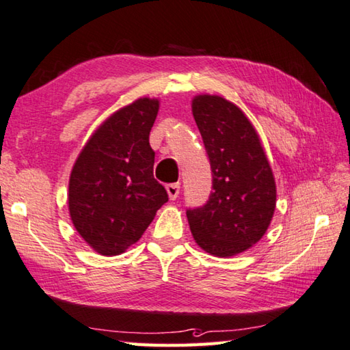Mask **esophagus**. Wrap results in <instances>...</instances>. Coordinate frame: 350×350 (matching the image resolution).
I'll return each instance as SVG.
<instances>
[{
	"label": "esophagus",
	"mask_w": 350,
	"mask_h": 350,
	"mask_svg": "<svg viewBox=\"0 0 350 350\" xmlns=\"http://www.w3.org/2000/svg\"><path fill=\"white\" fill-rule=\"evenodd\" d=\"M180 183H174V184H167L166 186V190H167V195L170 200H176L178 195H180Z\"/></svg>",
	"instance_id": "obj_1"
}]
</instances>
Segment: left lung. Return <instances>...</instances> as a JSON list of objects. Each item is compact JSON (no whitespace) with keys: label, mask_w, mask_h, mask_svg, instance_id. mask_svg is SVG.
Returning <instances> with one entry per match:
<instances>
[{"label":"left lung","mask_w":350,"mask_h":350,"mask_svg":"<svg viewBox=\"0 0 350 350\" xmlns=\"http://www.w3.org/2000/svg\"><path fill=\"white\" fill-rule=\"evenodd\" d=\"M192 113L206 146L213 192L187 210L195 242L216 257L243 253L262 239L275 210V181L259 134L227 98L195 96Z\"/></svg>","instance_id":"left-lung-1"}]
</instances>
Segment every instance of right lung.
Returning <instances> with one entry per match:
<instances>
[{"label": "right lung", "mask_w": 350, "mask_h": 350, "mask_svg": "<svg viewBox=\"0 0 350 350\" xmlns=\"http://www.w3.org/2000/svg\"><path fill=\"white\" fill-rule=\"evenodd\" d=\"M158 98L140 97L98 126L72 166L68 210L82 239L102 256L126 252L167 202L154 178L155 152L149 133Z\"/></svg>", "instance_id": "add662e5"}]
</instances>
